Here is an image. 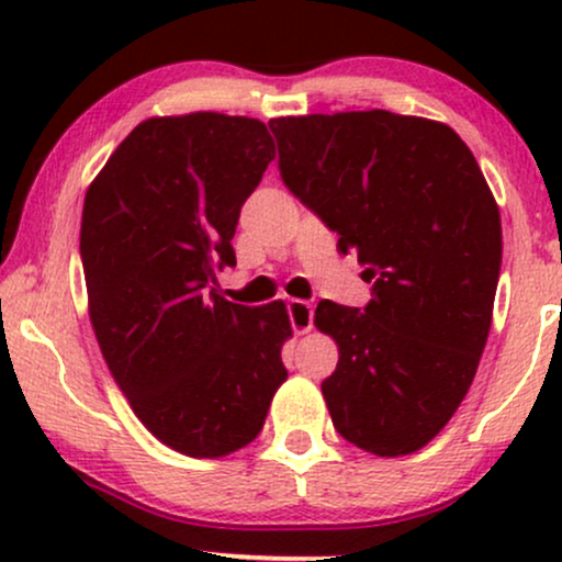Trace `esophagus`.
<instances>
[{
  "label": "esophagus",
  "mask_w": 562,
  "mask_h": 562,
  "mask_svg": "<svg viewBox=\"0 0 562 562\" xmlns=\"http://www.w3.org/2000/svg\"><path fill=\"white\" fill-rule=\"evenodd\" d=\"M288 312H290V325H293L295 333L306 335L308 330H312V325H314V306H312V303L293 299L288 303Z\"/></svg>",
  "instance_id": "34e87169"
}]
</instances>
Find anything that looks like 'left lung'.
Returning a JSON list of instances; mask_svg holds the SVG:
<instances>
[{"label": "left lung", "instance_id": "left-lung-1", "mask_svg": "<svg viewBox=\"0 0 562 562\" xmlns=\"http://www.w3.org/2000/svg\"><path fill=\"white\" fill-rule=\"evenodd\" d=\"M282 182L353 250L372 301H319L338 344L322 383L353 447L404 457L434 441L479 370L502 267L499 205L454 128L420 115L348 111L269 121Z\"/></svg>", "mask_w": 562, "mask_h": 562}]
</instances>
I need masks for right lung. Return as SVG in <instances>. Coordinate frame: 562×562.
Instances as JSON below:
<instances>
[{
  "mask_svg": "<svg viewBox=\"0 0 562 562\" xmlns=\"http://www.w3.org/2000/svg\"><path fill=\"white\" fill-rule=\"evenodd\" d=\"M274 158L259 119L153 115L83 198L89 319L108 370L160 443L198 460L248 447L288 380L285 301L218 293L245 198Z\"/></svg>",
  "mask_w": 562,
  "mask_h": 562,
  "instance_id": "right-lung-1",
  "label": "right lung"
}]
</instances>
